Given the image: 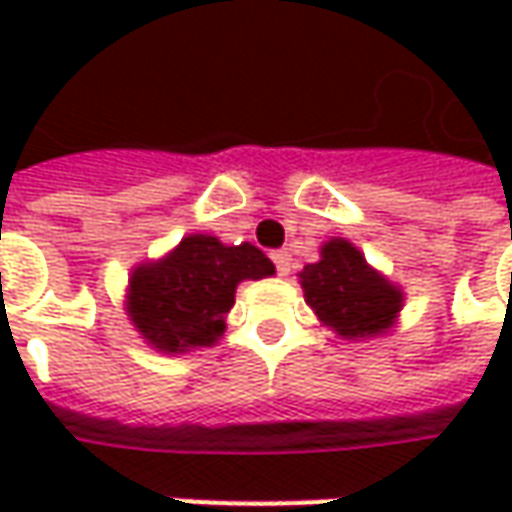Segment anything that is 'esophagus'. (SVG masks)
<instances>
[{"instance_id": "1", "label": "esophagus", "mask_w": 512, "mask_h": 512, "mask_svg": "<svg viewBox=\"0 0 512 512\" xmlns=\"http://www.w3.org/2000/svg\"><path fill=\"white\" fill-rule=\"evenodd\" d=\"M270 259H273V265H276V273H279V276H287V273H290V253H287V250H273V253H270Z\"/></svg>"}]
</instances>
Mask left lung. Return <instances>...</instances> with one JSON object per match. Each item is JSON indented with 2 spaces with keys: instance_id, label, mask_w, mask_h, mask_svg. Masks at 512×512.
Returning <instances> with one entry per match:
<instances>
[{
  "instance_id": "8db88e82",
  "label": "left lung",
  "mask_w": 512,
  "mask_h": 512,
  "mask_svg": "<svg viewBox=\"0 0 512 512\" xmlns=\"http://www.w3.org/2000/svg\"><path fill=\"white\" fill-rule=\"evenodd\" d=\"M305 302L344 339H370L393 325L402 293L370 270L364 256L344 239H330L322 259L302 270Z\"/></svg>"
}]
</instances>
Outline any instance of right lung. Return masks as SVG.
<instances>
[{"instance_id":"right-lung-1","label":"right lung","mask_w":512,"mask_h":512,"mask_svg":"<svg viewBox=\"0 0 512 512\" xmlns=\"http://www.w3.org/2000/svg\"><path fill=\"white\" fill-rule=\"evenodd\" d=\"M273 262L253 245L187 236L168 259L142 265L130 279V322L153 347L182 353L225 333V316L242 279L273 276Z\"/></svg>"}]
</instances>
